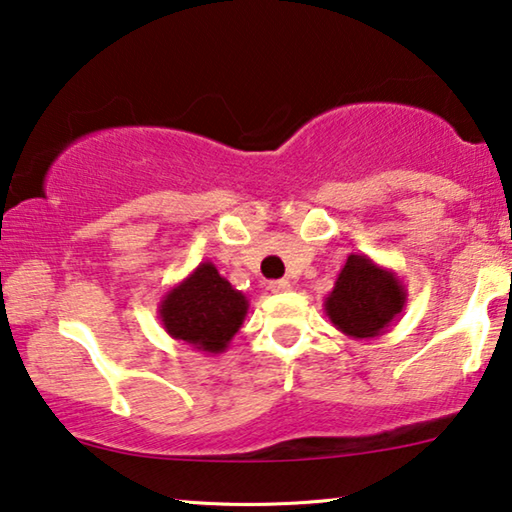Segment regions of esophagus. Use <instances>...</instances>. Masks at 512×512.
<instances>
[{"mask_svg": "<svg viewBox=\"0 0 512 512\" xmlns=\"http://www.w3.org/2000/svg\"><path fill=\"white\" fill-rule=\"evenodd\" d=\"M289 287H292V285H289V280H271V282H269V289H271L273 294H282V292H287Z\"/></svg>", "mask_w": 512, "mask_h": 512, "instance_id": "1", "label": "esophagus"}]
</instances>
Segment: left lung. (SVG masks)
Listing matches in <instances>:
<instances>
[{
  "label": "left lung",
  "mask_w": 512,
  "mask_h": 512,
  "mask_svg": "<svg viewBox=\"0 0 512 512\" xmlns=\"http://www.w3.org/2000/svg\"><path fill=\"white\" fill-rule=\"evenodd\" d=\"M407 303L398 273L363 253H352L324 299L331 324L347 338L372 340L388 331Z\"/></svg>",
  "instance_id": "obj_1"
}]
</instances>
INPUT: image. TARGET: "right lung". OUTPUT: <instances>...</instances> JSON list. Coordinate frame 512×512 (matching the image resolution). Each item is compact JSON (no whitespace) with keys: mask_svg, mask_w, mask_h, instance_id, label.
Wrapping results in <instances>:
<instances>
[{"mask_svg":"<svg viewBox=\"0 0 512 512\" xmlns=\"http://www.w3.org/2000/svg\"><path fill=\"white\" fill-rule=\"evenodd\" d=\"M248 299L223 278L213 262H202L186 278L167 289L158 303V319L167 335L195 352L223 354L243 319Z\"/></svg>","mask_w":512,"mask_h":512,"instance_id":"add662e5","label":"right lung"}]
</instances>
